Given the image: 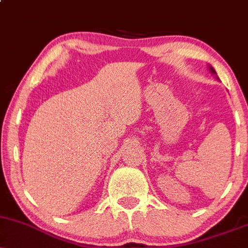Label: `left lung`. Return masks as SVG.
<instances>
[{"label":"left lung","mask_w":248,"mask_h":248,"mask_svg":"<svg viewBox=\"0 0 248 248\" xmlns=\"http://www.w3.org/2000/svg\"><path fill=\"white\" fill-rule=\"evenodd\" d=\"M209 70H210V72H211V73H212V75H217V73H216V71H215V69H213V67H212V66H209ZM217 78H218V77H217Z\"/></svg>","instance_id":"8db88e82"}]
</instances>
